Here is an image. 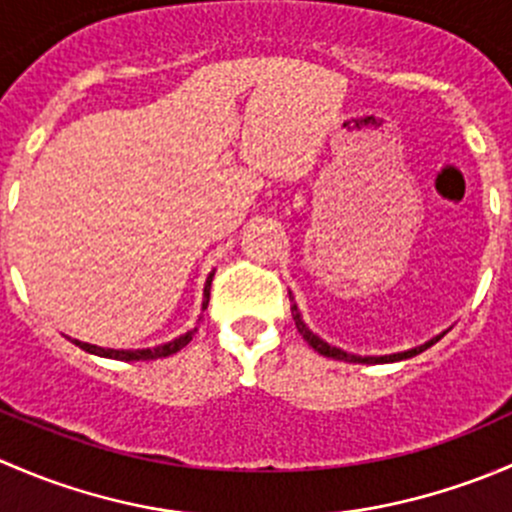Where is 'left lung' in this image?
<instances>
[{"label": "left lung", "instance_id": "1", "mask_svg": "<svg viewBox=\"0 0 512 512\" xmlns=\"http://www.w3.org/2000/svg\"><path fill=\"white\" fill-rule=\"evenodd\" d=\"M292 319H294V324H297V332L302 334V339L309 344V347L314 349V352H319L322 356H329V359H337V361H354V364H381V361H384V364H386V361L411 359V356L426 352V349L431 347L433 342H438V339H441V337H438V339H433V342L423 344V347L409 349V352H401V354H389V356H354V354L342 352V349H337V347H329L327 342H322V339H319V337H314V334L307 329V324H304L302 319H299V312H297V307H294V304H292Z\"/></svg>", "mask_w": 512, "mask_h": 512}]
</instances>
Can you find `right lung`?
Instances as JSON below:
<instances>
[{
    "label": "right lung",
    "instance_id": "add662e5",
    "mask_svg": "<svg viewBox=\"0 0 512 512\" xmlns=\"http://www.w3.org/2000/svg\"><path fill=\"white\" fill-rule=\"evenodd\" d=\"M210 282H213V275L208 277V285H205V302H203V309L208 307L210 302ZM198 332V329H190V332H185L183 337L173 339V342L163 344V347H156V349H136V352H123V349H103V347H94V344H86V342H79V339H71V342L76 344V347H81L84 352L89 354H96V356H106V359H118V361H143V359H163V356H170L175 352H180V349L185 347V344L193 339V334Z\"/></svg>",
    "mask_w": 512,
    "mask_h": 512
}]
</instances>
